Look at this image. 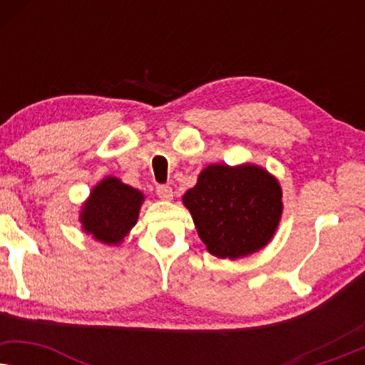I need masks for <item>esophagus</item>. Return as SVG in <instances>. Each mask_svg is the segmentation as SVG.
Instances as JSON below:
<instances>
[{"mask_svg": "<svg viewBox=\"0 0 365 365\" xmlns=\"http://www.w3.org/2000/svg\"><path fill=\"white\" fill-rule=\"evenodd\" d=\"M156 194L164 201H169V199H173V189L171 186H168V184H159L156 186Z\"/></svg>", "mask_w": 365, "mask_h": 365, "instance_id": "1", "label": "esophagus"}]
</instances>
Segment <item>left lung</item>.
I'll return each instance as SVG.
<instances>
[{"instance_id":"obj_1","label":"left lung","mask_w":365,"mask_h":365,"mask_svg":"<svg viewBox=\"0 0 365 365\" xmlns=\"http://www.w3.org/2000/svg\"><path fill=\"white\" fill-rule=\"evenodd\" d=\"M281 199L279 182L262 168L212 164L182 201L207 251L236 259L271 241L282 214Z\"/></svg>"}]
</instances>
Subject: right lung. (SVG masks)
Returning <instances> with one entry per match:
<instances>
[{
  "instance_id": "add662e5",
  "label": "right lung",
  "mask_w": 365,
  "mask_h": 365,
  "mask_svg": "<svg viewBox=\"0 0 365 365\" xmlns=\"http://www.w3.org/2000/svg\"><path fill=\"white\" fill-rule=\"evenodd\" d=\"M143 194L116 178H108L93 189L81 212L84 231L106 244L121 242L138 221Z\"/></svg>"
}]
</instances>
